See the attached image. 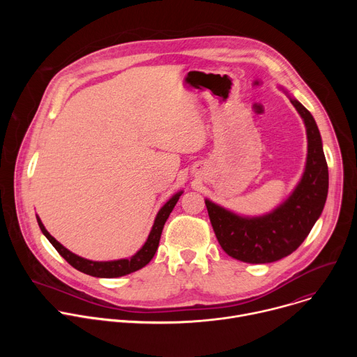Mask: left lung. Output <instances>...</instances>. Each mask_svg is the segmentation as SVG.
Segmentation results:
<instances>
[{"label": "left lung", "mask_w": 357, "mask_h": 357, "mask_svg": "<svg viewBox=\"0 0 357 357\" xmlns=\"http://www.w3.org/2000/svg\"><path fill=\"white\" fill-rule=\"evenodd\" d=\"M291 103L307 127L308 158L288 200L273 213L252 219L238 218L205 200L219 244L230 257L244 263L266 264L289 256L307 238L325 206L329 174L321 134L312 114L299 101L291 98Z\"/></svg>", "instance_id": "left-lung-1"}]
</instances>
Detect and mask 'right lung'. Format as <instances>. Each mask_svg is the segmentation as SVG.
<instances>
[{
    "label": "right lung",
    "instance_id": "right-lung-1",
    "mask_svg": "<svg viewBox=\"0 0 357 357\" xmlns=\"http://www.w3.org/2000/svg\"><path fill=\"white\" fill-rule=\"evenodd\" d=\"M182 195V192L176 193L175 196H172L165 205L162 206V209L158 212L157 219L154 222V226H152V230L145 241V244L142 245V248L132 256L131 259H124V260H116V261H90L86 259H82L76 254L70 252L68 248H65L59 241H56L52 236L47 233V230L45 229V226L42 225L40 219L36 216L38 225L42 230V233L46 236V238L52 243V245L56 248V251L61 254V256L76 270L91 275V277H98V278H116V277H123L127 274H131L142 267H145L152 257L155 256L158 244H160V238H161V233L164 229V225L167 222V219L169 218L172 209L175 208L176 202L179 199V196Z\"/></svg>",
    "mask_w": 357,
    "mask_h": 357
}]
</instances>
